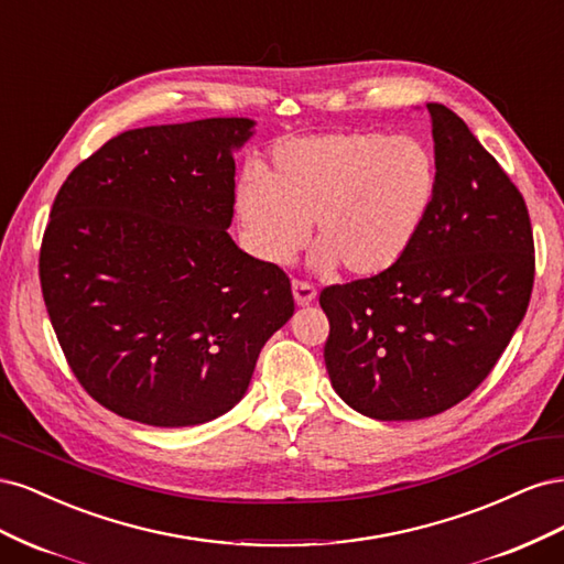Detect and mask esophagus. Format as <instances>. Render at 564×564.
Listing matches in <instances>:
<instances>
[{"label": "esophagus", "instance_id": "obj_1", "mask_svg": "<svg viewBox=\"0 0 564 564\" xmlns=\"http://www.w3.org/2000/svg\"><path fill=\"white\" fill-rule=\"evenodd\" d=\"M292 289H294L296 305H311V303L317 299L315 286H313V284H308V282H301V280H296V282L292 284Z\"/></svg>", "mask_w": 564, "mask_h": 564}]
</instances>
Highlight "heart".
<instances>
[{
    "label": "heart",
    "mask_w": 564,
    "mask_h": 564,
    "mask_svg": "<svg viewBox=\"0 0 564 564\" xmlns=\"http://www.w3.org/2000/svg\"><path fill=\"white\" fill-rule=\"evenodd\" d=\"M437 195V160L414 135L352 131L278 143L268 172L235 185L247 249L265 263L294 259L315 224V265L377 278L416 240Z\"/></svg>",
    "instance_id": "heart-1"
}]
</instances>
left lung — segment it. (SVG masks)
Listing matches in <instances>:
<instances>
[{"label": "left lung", "instance_id": "left-lung-1", "mask_svg": "<svg viewBox=\"0 0 564 564\" xmlns=\"http://www.w3.org/2000/svg\"><path fill=\"white\" fill-rule=\"evenodd\" d=\"M425 108L437 195L416 240L381 275L319 294L332 386L379 421L429 419L466 400L499 362L534 286L520 191L464 119L440 104Z\"/></svg>", "mask_w": 564, "mask_h": 564}]
</instances>
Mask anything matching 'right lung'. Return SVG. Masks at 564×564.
I'll use <instances>...</instances> for the list:
<instances>
[{
  "label": "right lung",
  "instance_id": "obj_1",
  "mask_svg": "<svg viewBox=\"0 0 564 564\" xmlns=\"http://www.w3.org/2000/svg\"><path fill=\"white\" fill-rule=\"evenodd\" d=\"M253 119L115 135L65 178L40 251L46 313L82 388L122 419L183 429L245 398L292 282L232 242Z\"/></svg>",
  "mask_w": 564,
  "mask_h": 564
}]
</instances>
